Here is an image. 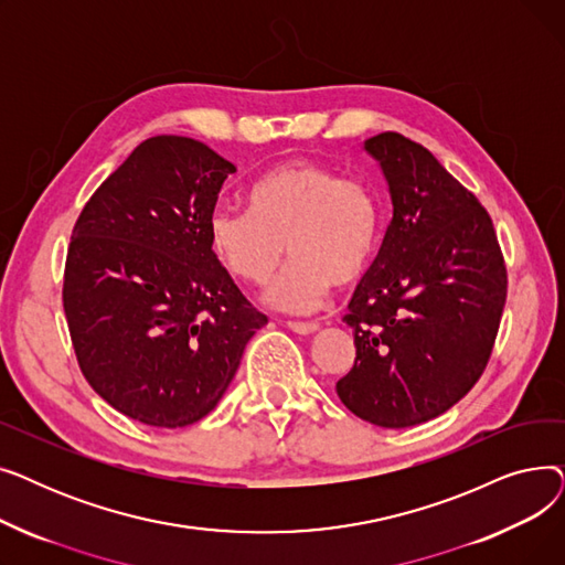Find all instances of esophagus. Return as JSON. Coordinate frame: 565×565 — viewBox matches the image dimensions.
<instances>
[{"label":"esophagus","mask_w":565,"mask_h":565,"mask_svg":"<svg viewBox=\"0 0 565 565\" xmlns=\"http://www.w3.org/2000/svg\"><path fill=\"white\" fill-rule=\"evenodd\" d=\"M288 330H292L295 334H313L318 330V322L313 320H288Z\"/></svg>","instance_id":"obj_1"}]
</instances>
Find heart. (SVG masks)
I'll list each match as a JSON object with an SVG mask.
<instances>
[{
  "instance_id": "heart-1",
  "label": "heart",
  "mask_w": 565,
  "mask_h": 565,
  "mask_svg": "<svg viewBox=\"0 0 565 565\" xmlns=\"http://www.w3.org/2000/svg\"><path fill=\"white\" fill-rule=\"evenodd\" d=\"M249 211L217 207L207 237L231 275L270 284L288 254L279 284L267 292L288 313L316 311L332 286L360 281L377 247L380 205L373 190L332 167L290 160L265 171L247 192Z\"/></svg>"
}]
</instances>
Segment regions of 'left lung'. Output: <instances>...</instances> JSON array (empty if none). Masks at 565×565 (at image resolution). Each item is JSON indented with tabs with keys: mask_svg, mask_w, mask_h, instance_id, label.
<instances>
[{
	"mask_svg": "<svg viewBox=\"0 0 565 565\" xmlns=\"http://www.w3.org/2000/svg\"><path fill=\"white\" fill-rule=\"evenodd\" d=\"M364 148L387 178L394 217L343 316L358 354L337 394L369 424L407 428L479 382L509 279L488 211L428 148L398 132Z\"/></svg>",
	"mask_w": 565,
	"mask_h": 565,
	"instance_id": "left-lung-1",
	"label": "left lung"
}]
</instances>
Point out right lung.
<instances>
[{
	"label": "right lung",
	"instance_id": "obj_1",
	"mask_svg": "<svg viewBox=\"0 0 565 565\" xmlns=\"http://www.w3.org/2000/svg\"><path fill=\"white\" fill-rule=\"evenodd\" d=\"M233 171L196 139L158 135L75 222L62 295L77 364L100 398L146 426L203 419L267 322L207 237Z\"/></svg>",
	"mask_w": 565,
	"mask_h": 565
}]
</instances>
